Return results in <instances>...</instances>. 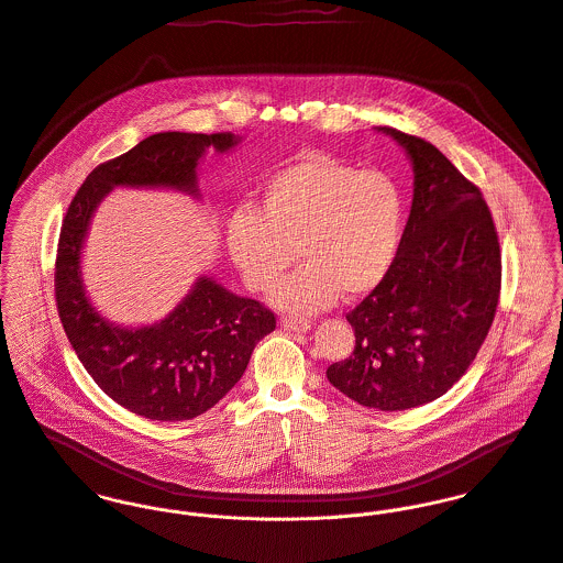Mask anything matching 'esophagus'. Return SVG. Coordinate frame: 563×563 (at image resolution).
<instances>
[{
  "mask_svg": "<svg viewBox=\"0 0 563 563\" xmlns=\"http://www.w3.org/2000/svg\"><path fill=\"white\" fill-rule=\"evenodd\" d=\"M280 327L285 331H296V333H307L311 331V322L309 320H300V318H283Z\"/></svg>",
  "mask_w": 563,
  "mask_h": 563,
  "instance_id": "obj_1",
  "label": "esophagus"
}]
</instances>
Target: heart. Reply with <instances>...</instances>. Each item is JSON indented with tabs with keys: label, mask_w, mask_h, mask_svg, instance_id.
Returning <instances> with one entry per match:
<instances>
[{
	"label": "heart",
	"mask_w": 563,
	"mask_h": 563,
	"mask_svg": "<svg viewBox=\"0 0 563 563\" xmlns=\"http://www.w3.org/2000/svg\"><path fill=\"white\" fill-rule=\"evenodd\" d=\"M402 230L405 196L389 174L309 154L263 185L258 209L230 213L225 247L252 291H267L302 256L269 300L280 311L311 316L333 307L343 291L363 296L378 287Z\"/></svg>",
	"instance_id": "b5f03b06"
}]
</instances>
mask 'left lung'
<instances>
[{"mask_svg": "<svg viewBox=\"0 0 563 563\" xmlns=\"http://www.w3.org/2000/svg\"><path fill=\"white\" fill-rule=\"evenodd\" d=\"M413 165V202L389 274L345 320L354 352L327 369L350 400L405 411L444 396L489 333L500 245L483 194L429 141L378 128Z\"/></svg>", "mask_w": 563, "mask_h": 563, "instance_id": "8db88e82", "label": "left lung"}]
</instances>
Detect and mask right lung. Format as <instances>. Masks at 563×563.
<instances>
[{
	"instance_id": "right-lung-1",
	"label": "right lung",
	"mask_w": 563,
	"mask_h": 563,
	"mask_svg": "<svg viewBox=\"0 0 563 563\" xmlns=\"http://www.w3.org/2000/svg\"><path fill=\"white\" fill-rule=\"evenodd\" d=\"M239 141L232 132L152 134L98 165L67 209L54 274L63 329L98 387L141 418L180 422L216 407L243 376L254 345L276 329V318L261 302L200 276L165 320L139 329L113 324L85 291L87 230L114 187H161L198 198V161L209 147L228 152Z\"/></svg>"
}]
</instances>
